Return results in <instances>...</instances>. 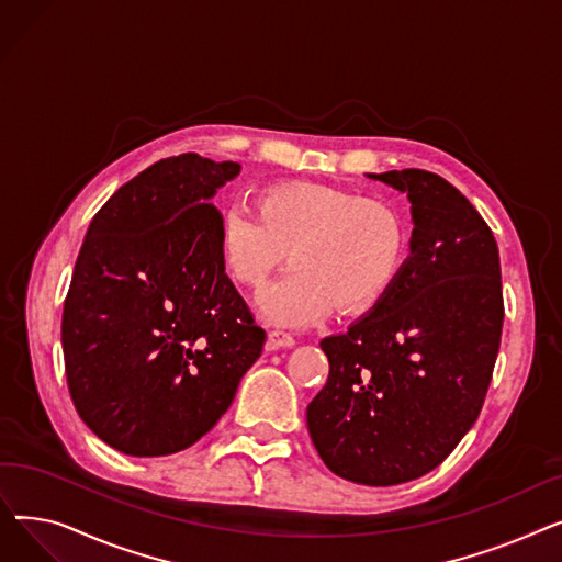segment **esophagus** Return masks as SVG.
<instances>
[{"instance_id":"esophagus-1","label":"esophagus","mask_w":562,"mask_h":562,"mask_svg":"<svg viewBox=\"0 0 562 562\" xmlns=\"http://www.w3.org/2000/svg\"><path fill=\"white\" fill-rule=\"evenodd\" d=\"M296 346V339H293L284 330H271L269 339H266V350H280V348H291Z\"/></svg>"}]
</instances>
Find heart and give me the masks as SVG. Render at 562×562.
I'll use <instances>...</instances> for the list:
<instances>
[{"label": "heart", "instance_id": "1", "mask_svg": "<svg viewBox=\"0 0 562 562\" xmlns=\"http://www.w3.org/2000/svg\"><path fill=\"white\" fill-rule=\"evenodd\" d=\"M409 232L390 200L289 182L269 187L252 206L229 204L218 223V248L236 282L259 289L280 266L296 269L259 296V310L280 326H310L335 307H373L407 257Z\"/></svg>", "mask_w": 562, "mask_h": 562}]
</instances>
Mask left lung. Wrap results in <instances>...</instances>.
Returning <instances> with one entry per match:
<instances>
[{
    "mask_svg": "<svg viewBox=\"0 0 562 562\" xmlns=\"http://www.w3.org/2000/svg\"><path fill=\"white\" fill-rule=\"evenodd\" d=\"M371 180L412 202L409 257L344 335L321 341L328 382L307 405L314 447L360 485L415 481L476 424L504 328L494 234L445 177L405 168Z\"/></svg>",
    "mask_w": 562,
    "mask_h": 562,
    "instance_id": "1",
    "label": "left lung"
}]
</instances>
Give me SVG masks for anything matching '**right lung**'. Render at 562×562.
Wrapping results in <instances>:
<instances>
[{"instance_id": "add662e5", "label": "right lung", "mask_w": 562, "mask_h": 562, "mask_svg": "<svg viewBox=\"0 0 562 562\" xmlns=\"http://www.w3.org/2000/svg\"><path fill=\"white\" fill-rule=\"evenodd\" d=\"M234 161L168 157L93 216L64 305L61 341L81 422L115 451H184L232 405L266 333L225 273L210 202Z\"/></svg>"}]
</instances>
